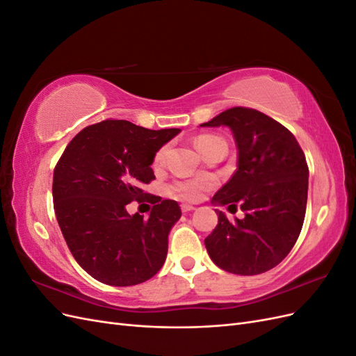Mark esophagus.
I'll return each mask as SVG.
<instances>
[{"mask_svg":"<svg viewBox=\"0 0 356 356\" xmlns=\"http://www.w3.org/2000/svg\"><path fill=\"white\" fill-rule=\"evenodd\" d=\"M181 209H182V212H190V211H195L196 208L193 207V204H182Z\"/></svg>","mask_w":356,"mask_h":356,"instance_id":"esophagus-1","label":"esophagus"}]
</instances>
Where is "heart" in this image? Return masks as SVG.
I'll use <instances>...</instances> for the list:
<instances>
[{"instance_id":"1","label":"heart","mask_w":356,"mask_h":356,"mask_svg":"<svg viewBox=\"0 0 356 356\" xmlns=\"http://www.w3.org/2000/svg\"><path fill=\"white\" fill-rule=\"evenodd\" d=\"M199 152L204 154L209 149L218 147V145H227L224 139L217 135L204 134L199 135L195 141ZM168 154V145L160 147L154 157H153V165L154 168H160L165 163V159ZM217 186V181L212 177H182L175 179L169 186V190L172 195L182 202H199L208 191L213 190Z\"/></svg>"}]
</instances>
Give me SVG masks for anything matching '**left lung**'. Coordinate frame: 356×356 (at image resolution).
<instances>
[{
  "label": "left lung",
  "mask_w": 356,
  "mask_h": 356,
  "mask_svg": "<svg viewBox=\"0 0 356 356\" xmlns=\"http://www.w3.org/2000/svg\"><path fill=\"white\" fill-rule=\"evenodd\" d=\"M200 126H229L238 147V169L212 197L245 218L218 224L204 239L211 260L225 272L252 276L270 270L296 245L307 203L309 168L285 126L261 111L233 106Z\"/></svg>",
  "instance_id": "1"
}]
</instances>
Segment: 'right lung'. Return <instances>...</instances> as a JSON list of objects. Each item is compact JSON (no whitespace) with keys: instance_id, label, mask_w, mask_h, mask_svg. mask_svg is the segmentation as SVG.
Returning <instances> with one entry per match:
<instances>
[{"instance_id":"add662e5","label":"right lung","mask_w":356,"mask_h":356,"mask_svg":"<svg viewBox=\"0 0 356 356\" xmlns=\"http://www.w3.org/2000/svg\"><path fill=\"white\" fill-rule=\"evenodd\" d=\"M179 132L106 118L75 135L58 160L51 190L59 227L75 261L96 281L131 286L163 266L181 208L144 186L156 179V152ZM134 200L154 204L148 219L127 213Z\"/></svg>"}]
</instances>
